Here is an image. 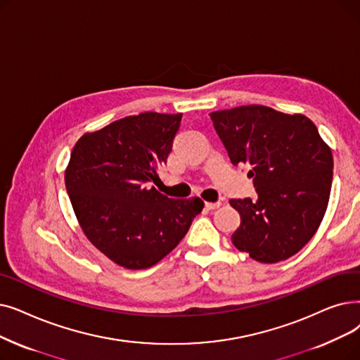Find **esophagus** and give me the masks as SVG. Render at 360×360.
<instances>
[{"instance_id": "esophagus-1", "label": "esophagus", "mask_w": 360, "mask_h": 360, "mask_svg": "<svg viewBox=\"0 0 360 360\" xmlns=\"http://www.w3.org/2000/svg\"><path fill=\"white\" fill-rule=\"evenodd\" d=\"M221 205H222V202H206V207H207L209 210H214V209L221 207Z\"/></svg>"}]
</instances>
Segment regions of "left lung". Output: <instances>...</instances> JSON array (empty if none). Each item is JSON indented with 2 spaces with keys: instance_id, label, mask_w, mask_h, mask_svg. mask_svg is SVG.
Returning <instances> with one entry per match:
<instances>
[{
  "instance_id": "obj_1",
  "label": "left lung",
  "mask_w": 360,
  "mask_h": 360,
  "mask_svg": "<svg viewBox=\"0 0 360 360\" xmlns=\"http://www.w3.org/2000/svg\"><path fill=\"white\" fill-rule=\"evenodd\" d=\"M232 165L248 166L257 200H229L241 224L232 244L260 263L294 256L318 231L333 184V153L315 123L266 105L210 113Z\"/></svg>"
}]
</instances>
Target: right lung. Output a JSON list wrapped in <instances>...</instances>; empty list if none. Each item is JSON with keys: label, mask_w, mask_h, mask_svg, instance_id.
<instances>
[{"label": "right lung", "mask_w": 360, "mask_h": 360, "mask_svg": "<svg viewBox=\"0 0 360 360\" xmlns=\"http://www.w3.org/2000/svg\"><path fill=\"white\" fill-rule=\"evenodd\" d=\"M182 115L155 112L119 119L82 135L65 182L86 238L127 269H147L174 250L205 207L201 198H169L158 179Z\"/></svg>", "instance_id": "right-lung-1"}]
</instances>
